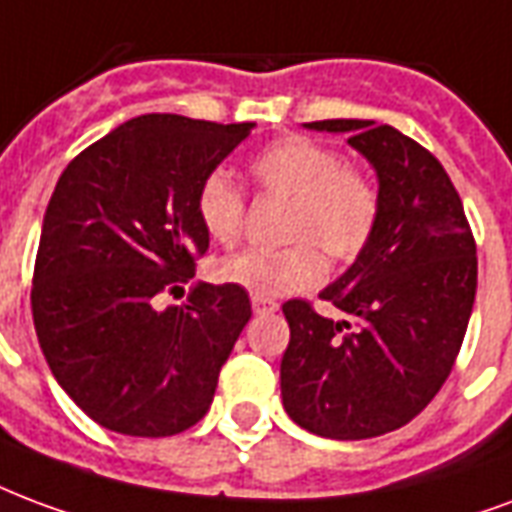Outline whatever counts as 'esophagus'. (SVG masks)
Returning <instances> with one entry per match:
<instances>
[{
    "label": "esophagus",
    "instance_id": "1",
    "mask_svg": "<svg viewBox=\"0 0 512 512\" xmlns=\"http://www.w3.org/2000/svg\"><path fill=\"white\" fill-rule=\"evenodd\" d=\"M252 309H255L257 314H266V312H276L279 304L271 301V298H263V295H252Z\"/></svg>",
    "mask_w": 512,
    "mask_h": 512
}]
</instances>
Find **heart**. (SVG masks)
I'll use <instances>...</instances> for the list:
<instances>
[{"instance_id":"b5f03b06","label":"heart","mask_w":512,"mask_h":512,"mask_svg":"<svg viewBox=\"0 0 512 512\" xmlns=\"http://www.w3.org/2000/svg\"><path fill=\"white\" fill-rule=\"evenodd\" d=\"M257 189L285 198L282 249H246L219 260L217 276L246 293L279 298L323 282L325 251L347 263L361 255L380 222V192L372 176L347 165L339 154L304 135H287L249 162ZM195 211L203 230L217 244L233 246L244 233L246 198L225 170H211L200 181Z\"/></svg>"}]
</instances>
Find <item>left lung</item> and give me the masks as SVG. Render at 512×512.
<instances>
[{"mask_svg":"<svg viewBox=\"0 0 512 512\" xmlns=\"http://www.w3.org/2000/svg\"><path fill=\"white\" fill-rule=\"evenodd\" d=\"M309 127L347 132L372 162L380 222L350 271L320 293L344 320L304 298L282 306V401L320 437H380L407 426L448 380L475 304L478 249L453 181L418 140L363 119Z\"/></svg>","mask_w":512,"mask_h":512,"instance_id":"1","label":"left lung"}]
</instances>
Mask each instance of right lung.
Returning <instances> with one entry per match:
<instances>
[{"instance_id": "1", "label": "right lung", "mask_w": 512, "mask_h": 512, "mask_svg": "<svg viewBox=\"0 0 512 512\" xmlns=\"http://www.w3.org/2000/svg\"><path fill=\"white\" fill-rule=\"evenodd\" d=\"M252 121L146 113L75 157L45 208L32 276L34 331L56 382L94 423L173 437L211 407L252 317L244 287L184 293L208 233L195 195Z\"/></svg>"}]
</instances>
